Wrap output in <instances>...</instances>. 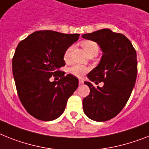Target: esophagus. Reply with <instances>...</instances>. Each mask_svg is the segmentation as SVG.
<instances>
[{"label": "esophagus", "instance_id": "1", "mask_svg": "<svg viewBox=\"0 0 149 149\" xmlns=\"http://www.w3.org/2000/svg\"><path fill=\"white\" fill-rule=\"evenodd\" d=\"M84 81L82 79H79V84H83Z\"/></svg>", "mask_w": 149, "mask_h": 149}]
</instances>
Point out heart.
I'll return each mask as SVG.
<instances>
[{
  "mask_svg": "<svg viewBox=\"0 0 149 149\" xmlns=\"http://www.w3.org/2000/svg\"><path fill=\"white\" fill-rule=\"evenodd\" d=\"M81 45L82 46L84 50L85 51L86 53L88 54L89 56L90 55H94L95 56L99 52V45L94 41H92V40H84V41H82L81 42ZM72 51V46H69L65 52L63 58L65 61H68L69 60ZM88 72H89V68L84 65H74L73 66L68 68V72L71 74H72V75L77 77H81L82 76L84 75Z\"/></svg>",
  "mask_w": 149,
  "mask_h": 149,
  "instance_id": "1",
  "label": "heart"
}]
</instances>
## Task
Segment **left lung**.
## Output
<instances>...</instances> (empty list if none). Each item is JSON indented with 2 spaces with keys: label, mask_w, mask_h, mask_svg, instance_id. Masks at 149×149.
Returning <instances> with one entry per match:
<instances>
[{
  "label": "left lung",
  "mask_w": 149,
  "mask_h": 149,
  "mask_svg": "<svg viewBox=\"0 0 149 149\" xmlns=\"http://www.w3.org/2000/svg\"><path fill=\"white\" fill-rule=\"evenodd\" d=\"M82 37L97 42L104 52L99 65L88 74L91 81L84 82L90 94L83 99L84 112L94 121H107L120 113L132 94L138 72L136 51L123 34L109 29ZM102 81V88L92 84Z\"/></svg>",
  "instance_id": "1"
}]
</instances>
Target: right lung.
<instances>
[{
  "label": "right lung",
  "mask_w": 149,
  "mask_h": 149,
  "mask_svg": "<svg viewBox=\"0 0 149 149\" xmlns=\"http://www.w3.org/2000/svg\"><path fill=\"white\" fill-rule=\"evenodd\" d=\"M80 34L52 30L36 31L19 42L12 59L13 78L21 104L31 116L52 121L61 116L68 99L78 86V79L60 71L63 55ZM52 76H59L51 82Z\"/></svg>",
  "instance_id": "add662e5"
}]
</instances>
